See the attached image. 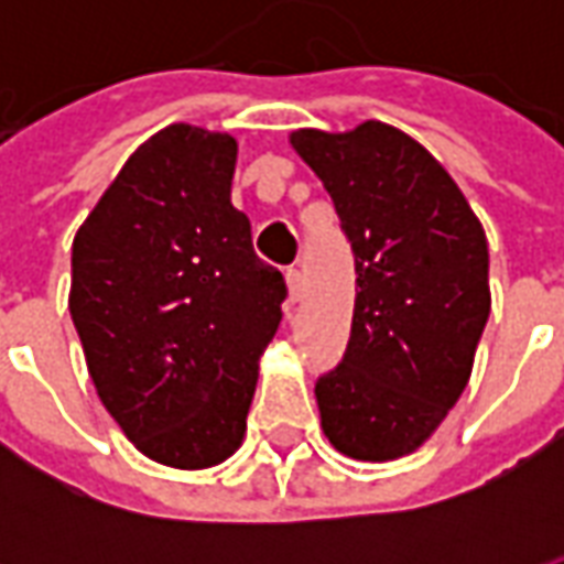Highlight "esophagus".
I'll list each match as a JSON object with an SVG mask.
<instances>
[{
    "instance_id": "34e87169",
    "label": "esophagus",
    "mask_w": 564,
    "mask_h": 564,
    "mask_svg": "<svg viewBox=\"0 0 564 564\" xmlns=\"http://www.w3.org/2000/svg\"><path fill=\"white\" fill-rule=\"evenodd\" d=\"M286 286H290V302H299L302 299V271L299 269H286Z\"/></svg>"
}]
</instances>
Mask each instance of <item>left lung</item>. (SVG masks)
I'll return each instance as SVG.
<instances>
[{"mask_svg":"<svg viewBox=\"0 0 564 564\" xmlns=\"http://www.w3.org/2000/svg\"><path fill=\"white\" fill-rule=\"evenodd\" d=\"M295 153L354 247L344 359L317 380L323 432L344 456L390 462L435 432L471 378L489 319V250L456 181L402 129H299Z\"/></svg>","mask_w":564,"mask_h":564,"instance_id":"8db88e82","label":"left lung"}]
</instances>
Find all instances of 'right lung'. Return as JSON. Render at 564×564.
I'll list each match as a JSON object with an SVG mask.
<instances>
[{
    "mask_svg": "<svg viewBox=\"0 0 564 564\" xmlns=\"http://www.w3.org/2000/svg\"><path fill=\"white\" fill-rule=\"evenodd\" d=\"M232 135L174 123L141 144L75 235L68 311L99 399L135 447L210 468L241 447L283 274L232 205Z\"/></svg>",
    "mask_w": 564,
    "mask_h": 564,
    "instance_id": "1",
    "label": "right lung"
}]
</instances>
